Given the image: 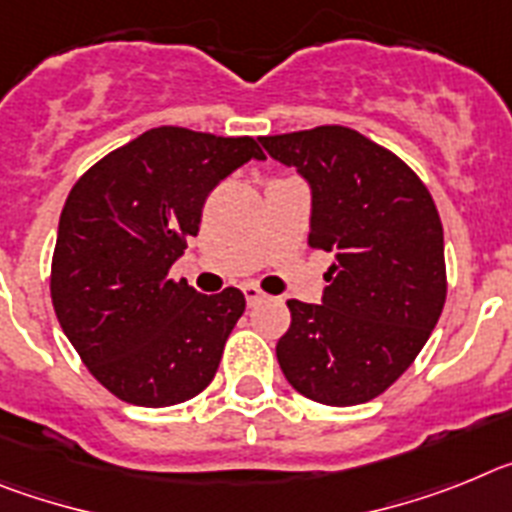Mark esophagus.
<instances>
[{
    "label": "esophagus",
    "mask_w": 512,
    "mask_h": 512,
    "mask_svg": "<svg viewBox=\"0 0 512 512\" xmlns=\"http://www.w3.org/2000/svg\"><path fill=\"white\" fill-rule=\"evenodd\" d=\"M242 291H244V299H247V304H250V306H257L262 299H265V293H262L257 286H252V283H247Z\"/></svg>",
    "instance_id": "esophagus-1"
}]
</instances>
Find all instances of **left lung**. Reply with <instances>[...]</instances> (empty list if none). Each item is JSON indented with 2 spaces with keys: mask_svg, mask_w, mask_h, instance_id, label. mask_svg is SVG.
Segmentation results:
<instances>
[{
  "mask_svg": "<svg viewBox=\"0 0 512 512\" xmlns=\"http://www.w3.org/2000/svg\"><path fill=\"white\" fill-rule=\"evenodd\" d=\"M311 188L309 247L335 255L322 304L291 299L275 345L293 389L330 407L379 397L402 376L446 304L443 226L425 182L345 126L260 136Z\"/></svg>",
  "mask_w": 512,
  "mask_h": 512,
  "instance_id": "obj_1",
  "label": "left lung"
}]
</instances>
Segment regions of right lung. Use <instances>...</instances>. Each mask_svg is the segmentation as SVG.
Instances as JSON below:
<instances>
[{"label": "right lung", "mask_w": 512, "mask_h": 512, "mask_svg": "<svg viewBox=\"0 0 512 512\" xmlns=\"http://www.w3.org/2000/svg\"><path fill=\"white\" fill-rule=\"evenodd\" d=\"M265 159L252 136L162 126L92 164L71 188L51 262L61 330L110 394L172 407L216 376L244 293L203 296L170 268L226 175Z\"/></svg>", "instance_id": "add662e5"}]
</instances>
